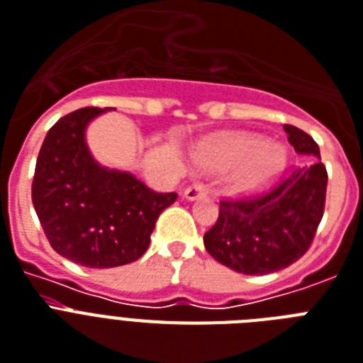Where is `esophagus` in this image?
Returning a JSON list of instances; mask_svg holds the SVG:
<instances>
[{
    "label": "esophagus",
    "mask_w": 363,
    "mask_h": 363,
    "mask_svg": "<svg viewBox=\"0 0 363 363\" xmlns=\"http://www.w3.org/2000/svg\"><path fill=\"white\" fill-rule=\"evenodd\" d=\"M184 197H186L188 201H196V199H203V197H207V190L203 184H191L184 190Z\"/></svg>",
    "instance_id": "1"
}]
</instances>
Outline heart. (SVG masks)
Segmentation results:
<instances>
[{
    "label": "heart",
    "mask_w": 363,
    "mask_h": 363,
    "mask_svg": "<svg viewBox=\"0 0 363 363\" xmlns=\"http://www.w3.org/2000/svg\"><path fill=\"white\" fill-rule=\"evenodd\" d=\"M194 160L205 172H225V186L237 196L272 188L287 169L289 151L259 134H229L197 147Z\"/></svg>",
    "instance_id": "obj_1"
}]
</instances>
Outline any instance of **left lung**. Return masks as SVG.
<instances>
[{
  "instance_id": "obj_1",
  "label": "left lung",
  "mask_w": 363,
  "mask_h": 363,
  "mask_svg": "<svg viewBox=\"0 0 363 363\" xmlns=\"http://www.w3.org/2000/svg\"><path fill=\"white\" fill-rule=\"evenodd\" d=\"M284 130L294 151L313 158L267 196L220 203L216 223L203 237L212 257L235 272L263 276L298 261L325 212L328 175L319 145L296 126L285 125Z\"/></svg>"
}]
</instances>
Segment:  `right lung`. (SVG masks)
Segmentation results:
<instances>
[{
	"instance_id": "add662e5",
	"label": "right lung",
	"mask_w": 363,
	"mask_h": 363,
	"mask_svg": "<svg viewBox=\"0 0 363 363\" xmlns=\"http://www.w3.org/2000/svg\"><path fill=\"white\" fill-rule=\"evenodd\" d=\"M111 108H82L48 130L35 166L31 197L52 248L87 268H113L149 248L160 212L177 194H156L130 172L91 155L85 132Z\"/></svg>"
}]
</instances>
